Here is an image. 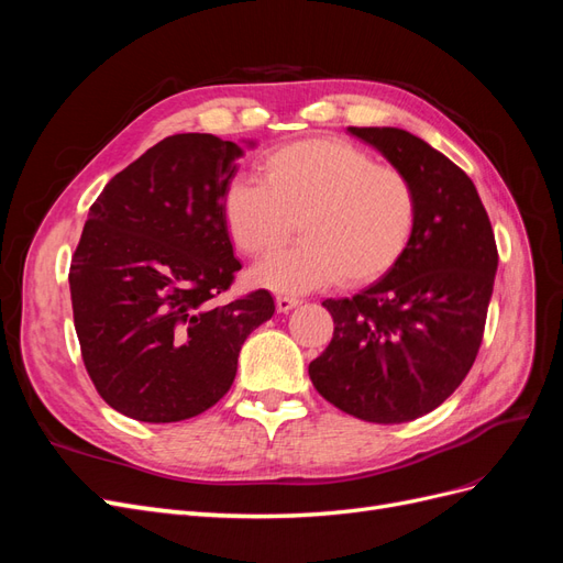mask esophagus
<instances>
[{
  "mask_svg": "<svg viewBox=\"0 0 563 563\" xmlns=\"http://www.w3.org/2000/svg\"><path fill=\"white\" fill-rule=\"evenodd\" d=\"M275 302H277V312H282V314L291 312L294 308H298V305H300V300H296V298H286V296H279Z\"/></svg>",
  "mask_w": 563,
  "mask_h": 563,
  "instance_id": "obj_1",
  "label": "esophagus"
}]
</instances>
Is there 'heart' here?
<instances>
[{"mask_svg": "<svg viewBox=\"0 0 563 563\" xmlns=\"http://www.w3.org/2000/svg\"><path fill=\"white\" fill-rule=\"evenodd\" d=\"M261 178L225 187L220 216L230 242L258 258L279 249L294 223L302 242L255 265V288L302 296L335 282L364 286L385 277L413 242L416 185L347 141L308 139L269 150Z\"/></svg>", "mask_w": 563, "mask_h": 563, "instance_id": "1", "label": "heart"}]
</instances>
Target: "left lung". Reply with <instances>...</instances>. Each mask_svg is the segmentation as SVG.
I'll return each mask as SVG.
<instances>
[{
  "label": "left lung",
  "mask_w": 563,
  "mask_h": 563,
  "mask_svg": "<svg viewBox=\"0 0 563 563\" xmlns=\"http://www.w3.org/2000/svg\"><path fill=\"white\" fill-rule=\"evenodd\" d=\"M347 131L411 178L418 228L385 277L321 302L335 329L308 371L340 411L397 424L434 411L465 380L482 345L498 249L479 192L446 155L395 126Z\"/></svg>",
  "instance_id": "left-lung-1"
}]
</instances>
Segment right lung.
<instances>
[{
  "mask_svg": "<svg viewBox=\"0 0 563 563\" xmlns=\"http://www.w3.org/2000/svg\"><path fill=\"white\" fill-rule=\"evenodd\" d=\"M244 147L176 133L119 172L89 209L70 265L89 376L141 422L195 418L223 399L244 340L275 314L261 288L216 305L242 263L220 216Z\"/></svg>",
  "mask_w": 563,
  "mask_h": 563,
  "instance_id": "obj_1",
  "label": "right lung"
}]
</instances>
